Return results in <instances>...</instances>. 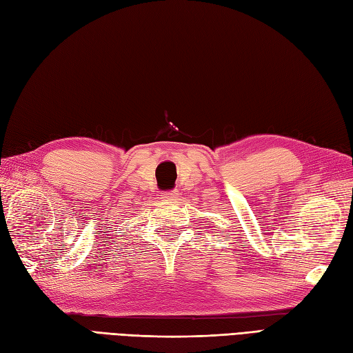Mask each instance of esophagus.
I'll use <instances>...</instances> for the list:
<instances>
[{
    "label": "esophagus",
    "instance_id": "1",
    "mask_svg": "<svg viewBox=\"0 0 353 353\" xmlns=\"http://www.w3.org/2000/svg\"><path fill=\"white\" fill-rule=\"evenodd\" d=\"M163 197L167 199V200H177L179 199V191L177 190H171V191L163 192Z\"/></svg>",
    "mask_w": 353,
    "mask_h": 353
}]
</instances>
